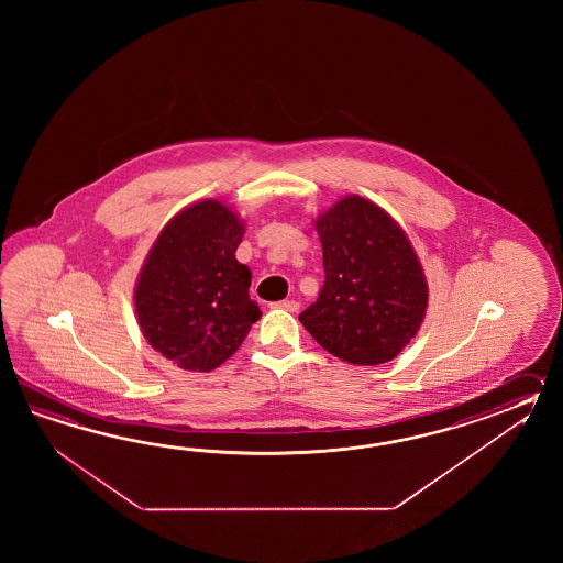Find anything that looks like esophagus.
I'll use <instances>...</instances> for the list:
<instances>
[{
  "label": "esophagus",
  "mask_w": 563,
  "mask_h": 563,
  "mask_svg": "<svg viewBox=\"0 0 563 563\" xmlns=\"http://www.w3.org/2000/svg\"><path fill=\"white\" fill-rule=\"evenodd\" d=\"M272 308H276V310L298 311L299 303L296 299H282V301H274Z\"/></svg>",
  "instance_id": "34e87169"
}]
</instances>
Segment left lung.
Instances as JSON below:
<instances>
[{
	"label": "left lung",
	"mask_w": 563,
	"mask_h": 563,
	"mask_svg": "<svg viewBox=\"0 0 563 563\" xmlns=\"http://www.w3.org/2000/svg\"><path fill=\"white\" fill-rule=\"evenodd\" d=\"M323 286L299 322L335 358L384 364L415 338L429 287L405 231L380 207L346 197L318 219Z\"/></svg>",
	"instance_id": "obj_1"
}]
</instances>
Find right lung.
Segmentation results:
<instances>
[{"instance_id": "right-lung-1", "label": "right lung", "mask_w": 563, "mask_h": 563, "mask_svg": "<svg viewBox=\"0 0 563 563\" xmlns=\"http://www.w3.org/2000/svg\"><path fill=\"white\" fill-rule=\"evenodd\" d=\"M241 238L235 213L209 199L173 217L146 257L134 294L139 323L183 371H216L262 316L250 299L252 272L235 260Z\"/></svg>"}]
</instances>
